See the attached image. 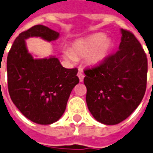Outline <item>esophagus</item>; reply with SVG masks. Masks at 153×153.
<instances>
[{
  "mask_svg": "<svg viewBox=\"0 0 153 153\" xmlns=\"http://www.w3.org/2000/svg\"><path fill=\"white\" fill-rule=\"evenodd\" d=\"M78 77H79V81H80V82H83L84 78H85V74L82 73V71H79V72L78 73Z\"/></svg>",
  "mask_w": 153,
  "mask_h": 153,
  "instance_id": "1",
  "label": "esophagus"
}]
</instances>
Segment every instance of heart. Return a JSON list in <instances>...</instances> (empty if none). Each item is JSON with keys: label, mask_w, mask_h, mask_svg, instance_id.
I'll use <instances>...</instances> for the list:
<instances>
[{"label": "heart", "mask_w": 153, "mask_h": 153, "mask_svg": "<svg viewBox=\"0 0 153 153\" xmlns=\"http://www.w3.org/2000/svg\"><path fill=\"white\" fill-rule=\"evenodd\" d=\"M114 48V42L106 37L105 33H98L78 39L71 48H63V58L74 63L77 59L86 57V63L90 66H98L103 63Z\"/></svg>", "instance_id": "heart-1"}]
</instances>
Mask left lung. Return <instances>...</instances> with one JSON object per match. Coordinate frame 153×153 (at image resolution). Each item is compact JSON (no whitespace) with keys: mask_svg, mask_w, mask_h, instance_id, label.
<instances>
[{"mask_svg":"<svg viewBox=\"0 0 153 153\" xmlns=\"http://www.w3.org/2000/svg\"><path fill=\"white\" fill-rule=\"evenodd\" d=\"M119 50L85 70L88 109L99 122L116 125L137 108L145 94L147 59L133 33L120 29Z\"/></svg>","mask_w":153,"mask_h":153,"instance_id":"left-lung-1","label":"left lung"}]
</instances>
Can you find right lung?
Segmentation results:
<instances>
[{
	"instance_id": "obj_1",
	"label": "right lung",
	"mask_w": 153,
	"mask_h": 153,
	"mask_svg": "<svg viewBox=\"0 0 153 153\" xmlns=\"http://www.w3.org/2000/svg\"><path fill=\"white\" fill-rule=\"evenodd\" d=\"M32 37L51 42L59 33L43 25L20 33L7 56L8 91L23 116L37 124L49 125L65 111L71 91L79 82L78 69L63 68L55 57L34 59L25 41Z\"/></svg>"
}]
</instances>
